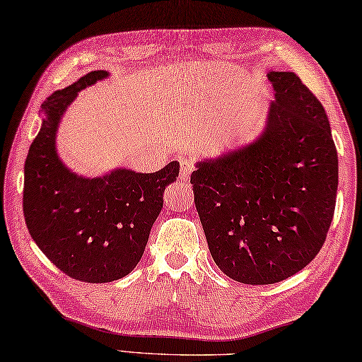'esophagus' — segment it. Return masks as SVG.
Listing matches in <instances>:
<instances>
[{"instance_id":"1","label":"esophagus","mask_w":362,"mask_h":362,"mask_svg":"<svg viewBox=\"0 0 362 362\" xmlns=\"http://www.w3.org/2000/svg\"><path fill=\"white\" fill-rule=\"evenodd\" d=\"M192 170H194L192 162H189L187 158H180V175L182 180H187V177L191 176Z\"/></svg>"}]
</instances>
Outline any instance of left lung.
Segmentation results:
<instances>
[{"label":"left lung","instance_id":"obj_1","mask_svg":"<svg viewBox=\"0 0 362 362\" xmlns=\"http://www.w3.org/2000/svg\"><path fill=\"white\" fill-rule=\"evenodd\" d=\"M274 90L263 132L195 163L194 202L218 268L250 286L297 274L321 250L335 210L339 157L322 104L293 72Z\"/></svg>","mask_w":362,"mask_h":362}]
</instances>
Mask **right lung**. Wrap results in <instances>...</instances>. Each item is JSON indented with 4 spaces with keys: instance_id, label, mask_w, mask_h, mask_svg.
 <instances>
[{
    "instance_id": "obj_1",
    "label": "right lung",
    "mask_w": 362,
    "mask_h": 362,
    "mask_svg": "<svg viewBox=\"0 0 362 362\" xmlns=\"http://www.w3.org/2000/svg\"><path fill=\"white\" fill-rule=\"evenodd\" d=\"M109 75L94 70L41 104V128L23 167V216L32 239L62 272L90 284L122 279L136 268L165 187L180 175L175 160L156 173L120 167L90 177L59 157L57 129L69 105Z\"/></svg>"
}]
</instances>
